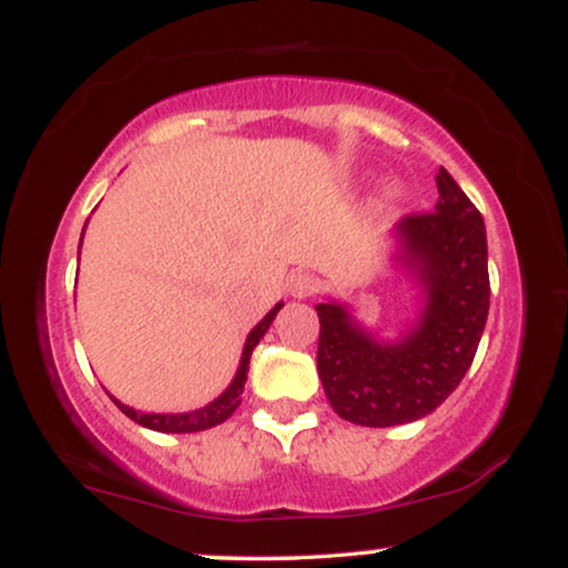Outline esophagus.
<instances>
[{"label":"esophagus","instance_id":"esophagus-1","mask_svg":"<svg viewBox=\"0 0 568 568\" xmlns=\"http://www.w3.org/2000/svg\"><path fill=\"white\" fill-rule=\"evenodd\" d=\"M317 291V280L310 272H293L288 277V293L293 298H306Z\"/></svg>","mask_w":568,"mask_h":568}]
</instances>
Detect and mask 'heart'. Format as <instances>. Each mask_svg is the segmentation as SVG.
I'll return each instance as SVG.
<instances>
[{
    "label": "heart",
    "mask_w": 568,
    "mask_h": 568,
    "mask_svg": "<svg viewBox=\"0 0 568 568\" xmlns=\"http://www.w3.org/2000/svg\"><path fill=\"white\" fill-rule=\"evenodd\" d=\"M400 197H403V186L397 184V181H387V184H384L382 192H379V205L382 207H393Z\"/></svg>",
    "instance_id": "obj_1"
}]
</instances>
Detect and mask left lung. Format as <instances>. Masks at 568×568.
Wrapping results in <instances>:
<instances>
[{"instance_id":"obj_1","label":"left lung","mask_w":568,"mask_h":568,"mask_svg":"<svg viewBox=\"0 0 568 568\" xmlns=\"http://www.w3.org/2000/svg\"><path fill=\"white\" fill-rule=\"evenodd\" d=\"M438 205L397 221L395 264L419 288L410 328L379 338L342 302L317 304V374L342 419L395 427L433 414L459 387L488 317V245L478 207L440 168Z\"/></svg>"}]
</instances>
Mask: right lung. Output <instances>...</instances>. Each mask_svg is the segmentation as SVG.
Returning a JSON list of instances; mask_svg holds the SVG:
<instances>
[{
  "label": "right lung",
  "mask_w": 568,
  "mask_h": 568,
  "mask_svg": "<svg viewBox=\"0 0 568 568\" xmlns=\"http://www.w3.org/2000/svg\"><path fill=\"white\" fill-rule=\"evenodd\" d=\"M82 234H84V230H82ZM80 247H82V240H80ZM280 310H283V302H277L275 306H272V310L264 315L262 323L253 325V331L245 338L243 355H240L237 374H234L230 387H226L224 393L216 397V400L207 403V406L184 410V414H149V410H135L133 406H125V403L116 400L114 395H109V397H112V400L116 403V408H120L125 416H130L135 425L154 429V433H200V429H211V427L221 425V422L230 419L234 410H237L240 400H243L240 395H243V389H245L247 363H251L253 349H256V344L262 342L266 331H270V325H272V321H275V315Z\"/></svg>",
  "instance_id": "add662e5"
}]
</instances>
